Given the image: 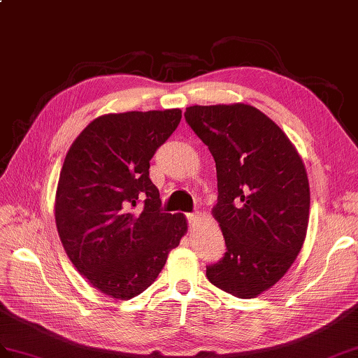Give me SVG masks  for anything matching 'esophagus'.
<instances>
[{"instance_id":"1","label":"esophagus","mask_w":358,"mask_h":358,"mask_svg":"<svg viewBox=\"0 0 358 358\" xmlns=\"http://www.w3.org/2000/svg\"><path fill=\"white\" fill-rule=\"evenodd\" d=\"M199 220H201V215H199L198 212H195V213H187L189 226H195V224H198Z\"/></svg>"}]
</instances>
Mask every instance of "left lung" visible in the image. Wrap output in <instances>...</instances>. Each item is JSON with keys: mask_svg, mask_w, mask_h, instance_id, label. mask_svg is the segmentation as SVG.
Instances as JSON below:
<instances>
[{"mask_svg": "<svg viewBox=\"0 0 358 358\" xmlns=\"http://www.w3.org/2000/svg\"><path fill=\"white\" fill-rule=\"evenodd\" d=\"M185 117L217 164L212 213L227 252L206 276L231 296H259L303 245L310 218L305 164L285 132L252 105H194Z\"/></svg>", "mask_w": 358, "mask_h": 358, "instance_id": "1", "label": "left lung"}]
</instances>
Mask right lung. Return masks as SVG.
<instances>
[{
    "label": "right lung",
    "instance_id": "add662e5",
    "mask_svg": "<svg viewBox=\"0 0 358 358\" xmlns=\"http://www.w3.org/2000/svg\"><path fill=\"white\" fill-rule=\"evenodd\" d=\"M181 110L94 119L73 141L56 189L55 218L66 256L90 285L127 301L152 284L187 231L164 213L149 162L177 129Z\"/></svg>",
    "mask_w": 358,
    "mask_h": 358
}]
</instances>
